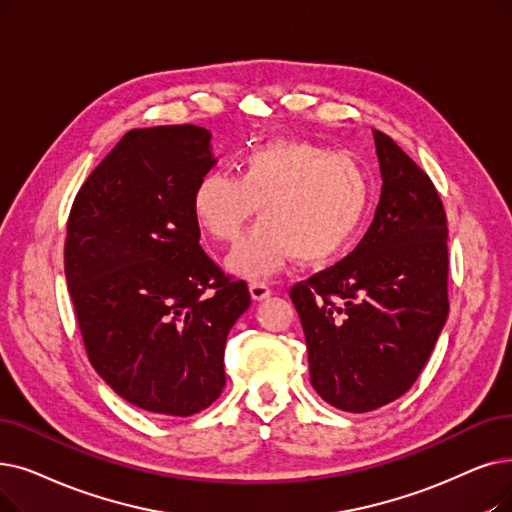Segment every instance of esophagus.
Wrapping results in <instances>:
<instances>
[{
	"label": "esophagus",
	"mask_w": 512,
	"mask_h": 512,
	"mask_svg": "<svg viewBox=\"0 0 512 512\" xmlns=\"http://www.w3.org/2000/svg\"><path fill=\"white\" fill-rule=\"evenodd\" d=\"M249 291H251V297H253L255 301H263L265 297L272 295L270 284H268V282H261V280H253V282L249 284Z\"/></svg>",
	"instance_id": "obj_1"
}]
</instances>
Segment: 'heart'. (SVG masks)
I'll use <instances>...</instances> for the list:
<instances>
[{"label": "heart", "instance_id": "obj_1", "mask_svg": "<svg viewBox=\"0 0 512 512\" xmlns=\"http://www.w3.org/2000/svg\"><path fill=\"white\" fill-rule=\"evenodd\" d=\"M372 196L366 165L351 154L295 140L249 150L238 177L213 171L192 194L196 224L219 244L234 242L259 207V224L228 257V270L268 278L295 257L316 265L339 257L358 236Z\"/></svg>", "mask_w": 512, "mask_h": 512}]
</instances>
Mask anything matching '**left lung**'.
<instances>
[{"instance_id":"obj_1","label":"left lung","mask_w":512,"mask_h":512,"mask_svg":"<svg viewBox=\"0 0 512 512\" xmlns=\"http://www.w3.org/2000/svg\"><path fill=\"white\" fill-rule=\"evenodd\" d=\"M383 188L368 232L343 261L291 288L311 387L370 412L418 379L448 318V221L441 198L387 133L374 131Z\"/></svg>"}]
</instances>
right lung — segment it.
<instances>
[{
	"label": "right lung",
	"mask_w": 512,
	"mask_h": 512,
	"mask_svg": "<svg viewBox=\"0 0 512 512\" xmlns=\"http://www.w3.org/2000/svg\"><path fill=\"white\" fill-rule=\"evenodd\" d=\"M215 163L203 127L131 129L66 224L64 274L87 358L146 412L192 416L215 402L228 332L251 305L247 282L198 244L192 194Z\"/></svg>",
	"instance_id": "add662e5"
}]
</instances>
